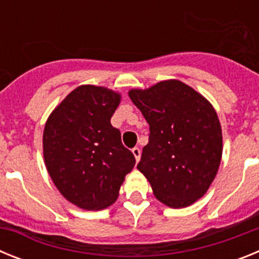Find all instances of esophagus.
I'll use <instances>...</instances> for the list:
<instances>
[{
    "label": "esophagus",
    "mask_w": 259,
    "mask_h": 259,
    "mask_svg": "<svg viewBox=\"0 0 259 259\" xmlns=\"http://www.w3.org/2000/svg\"><path fill=\"white\" fill-rule=\"evenodd\" d=\"M132 153H134L135 158H136V162H139V161H140V157H141V150L139 149V148H134V149H132Z\"/></svg>",
    "instance_id": "obj_1"
}]
</instances>
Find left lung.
<instances>
[{
  "mask_svg": "<svg viewBox=\"0 0 259 259\" xmlns=\"http://www.w3.org/2000/svg\"><path fill=\"white\" fill-rule=\"evenodd\" d=\"M149 123L139 171L155 197L180 209L206 193L222 159V128L206 98L179 80L128 92Z\"/></svg>",
  "mask_w": 259,
  "mask_h": 259,
  "instance_id": "8db88e82",
  "label": "left lung"
}]
</instances>
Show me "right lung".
Instances as JSON below:
<instances>
[{
  "label": "right lung",
  "instance_id": "right-lung-1",
  "mask_svg": "<svg viewBox=\"0 0 259 259\" xmlns=\"http://www.w3.org/2000/svg\"><path fill=\"white\" fill-rule=\"evenodd\" d=\"M120 95L80 85L53 110L42 136L45 166L62 196L84 210H101L118 198L135 166L120 131L110 123Z\"/></svg>",
  "mask_w": 259,
  "mask_h": 259
}]
</instances>
